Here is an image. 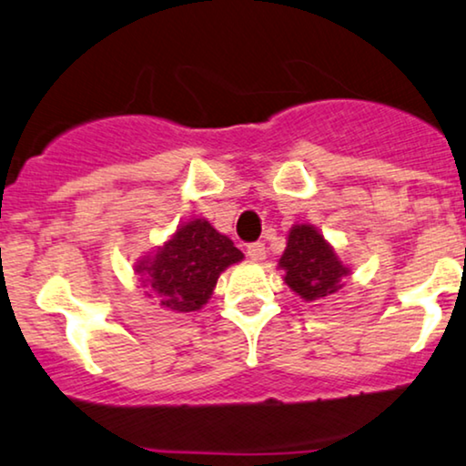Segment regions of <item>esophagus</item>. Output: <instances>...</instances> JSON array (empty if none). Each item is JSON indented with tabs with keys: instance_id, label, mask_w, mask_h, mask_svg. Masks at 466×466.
<instances>
[{
	"instance_id": "1",
	"label": "esophagus",
	"mask_w": 466,
	"mask_h": 466,
	"mask_svg": "<svg viewBox=\"0 0 466 466\" xmlns=\"http://www.w3.org/2000/svg\"><path fill=\"white\" fill-rule=\"evenodd\" d=\"M247 256H249L253 262H262V259H266L264 243H251L249 247H247Z\"/></svg>"
}]
</instances>
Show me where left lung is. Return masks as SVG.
Listing matches in <instances>:
<instances>
[{
  "mask_svg": "<svg viewBox=\"0 0 466 466\" xmlns=\"http://www.w3.org/2000/svg\"><path fill=\"white\" fill-rule=\"evenodd\" d=\"M279 268L285 272L283 281L288 288L307 302L339 291L343 288V277L350 275L332 245L309 223H298L289 229Z\"/></svg>",
  "mask_w": 466,
  "mask_h": 466,
  "instance_id": "1",
  "label": "left lung"
}]
</instances>
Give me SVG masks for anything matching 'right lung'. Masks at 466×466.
<instances>
[{
    "label": "right lung",
    "instance_id": "1",
    "mask_svg": "<svg viewBox=\"0 0 466 466\" xmlns=\"http://www.w3.org/2000/svg\"><path fill=\"white\" fill-rule=\"evenodd\" d=\"M243 258L207 219H191L157 251L138 259L134 272L157 294L166 311L191 313L207 305L221 272Z\"/></svg>",
    "mask_w": 466,
    "mask_h": 466
}]
</instances>
